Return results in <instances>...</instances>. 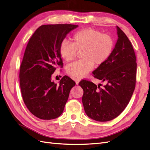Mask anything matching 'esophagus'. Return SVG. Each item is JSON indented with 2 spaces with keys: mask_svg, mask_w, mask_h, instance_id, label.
<instances>
[{
  "mask_svg": "<svg viewBox=\"0 0 150 150\" xmlns=\"http://www.w3.org/2000/svg\"><path fill=\"white\" fill-rule=\"evenodd\" d=\"M74 81H75V82H76V84H78L79 83V81H81V79H79V78H75Z\"/></svg>",
  "mask_w": 150,
  "mask_h": 150,
  "instance_id": "obj_1",
  "label": "esophagus"
}]
</instances>
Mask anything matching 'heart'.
Listing matches in <instances>:
<instances>
[{"label": "heart", "mask_w": 150, "mask_h": 150, "mask_svg": "<svg viewBox=\"0 0 150 150\" xmlns=\"http://www.w3.org/2000/svg\"><path fill=\"white\" fill-rule=\"evenodd\" d=\"M115 42L112 36L103 34L101 30L91 28L77 31L72 38V43L61 42L59 51L61 57L67 62L73 61L77 51L81 52L82 60L67 66V72L76 78H83L93 69V66L104 64L110 57Z\"/></svg>", "instance_id": "1"}]
</instances>
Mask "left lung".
<instances>
[{"label": "left lung", "mask_w": 150, "mask_h": 150, "mask_svg": "<svg viewBox=\"0 0 150 150\" xmlns=\"http://www.w3.org/2000/svg\"><path fill=\"white\" fill-rule=\"evenodd\" d=\"M117 42L110 57L93 72L95 78L106 83L103 88L88 80L81 81L86 114L98 121L116 118L128 105L136 86L137 59L130 40L117 26Z\"/></svg>", "instance_id": "obj_1"}]
</instances>
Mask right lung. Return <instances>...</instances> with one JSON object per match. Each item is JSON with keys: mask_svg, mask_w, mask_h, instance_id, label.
I'll list each match as a JSON object with an SVG mask.
<instances>
[{"mask_svg": "<svg viewBox=\"0 0 150 150\" xmlns=\"http://www.w3.org/2000/svg\"><path fill=\"white\" fill-rule=\"evenodd\" d=\"M74 24L42 25L27 45L19 72L22 99L29 111L38 118L52 120L64 111L76 83L67 76L59 85L51 81L58 66H63L59 47L66 35L78 28Z\"/></svg>", "mask_w": 150, "mask_h": 150, "instance_id": "add662e5", "label": "right lung"}]
</instances>
